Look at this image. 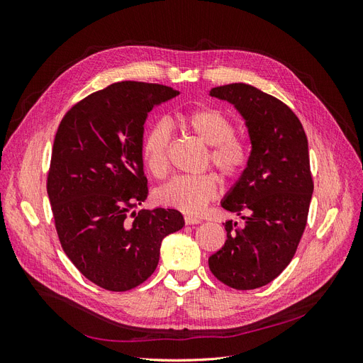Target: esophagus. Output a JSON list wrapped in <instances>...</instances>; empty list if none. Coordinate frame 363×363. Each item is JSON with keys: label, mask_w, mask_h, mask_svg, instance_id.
Returning a JSON list of instances; mask_svg holds the SVG:
<instances>
[{"label": "esophagus", "mask_w": 363, "mask_h": 363, "mask_svg": "<svg viewBox=\"0 0 363 363\" xmlns=\"http://www.w3.org/2000/svg\"><path fill=\"white\" fill-rule=\"evenodd\" d=\"M184 223L188 224V225H192V224H200V223H201V219L195 218V216H191V215H186V216H184Z\"/></svg>", "instance_id": "esophagus-1"}]
</instances>
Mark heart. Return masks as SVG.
Masks as SVG:
<instances>
[{"mask_svg":"<svg viewBox=\"0 0 363 363\" xmlns=\"http://www.w3.org/2000/svg\"><path fill=\"white\" fill-rule=\"evenodd\" d=\"M184 123L204 144L211 145V162L224 175H238L248 160V151L242 140L235 138V124L225 113L216 108H201L184 116ZM172 127L167 119H157L150 125L142 140V159L145 168L162 177L168 171V150ZM218 189L212 174H179L163 183L156 191V200L162 206L180 208L195 215L211 201Z\"/></svg>","mask_w":363,"mask_h":363,"instance_id":"heart-1","label":"heart"}]
</instances>
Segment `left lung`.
<instances>
[{
	"instance_id": "left-lung-1",
	"label": "left lung",
	"mask_w": 363,
	"mask_h": 363,
	"mask_svg": "<svg viewBox=\"0 0 363 363\" xmlns=\"http://www.w3.org/2000/svg\"><path fill=\"white\" fill-rule=\"evenodd\" d=\"M208 95L236 108L251 144L245 169L221 201L244 224L225 221L227 240L208 268L230 288L256 289L280 276L303 236L313 194L309 145L291 108L257 87L233 83Z\"/></svg>"
}]
</instances>
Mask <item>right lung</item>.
Instances as JSON below:
<instances>
[{"instance_id":"1","label":"right lung","mask_w":363,"mask_h":363,"mask_svg":"<svg viewBox=\"0 0 363 363\" xmlns=\"http://www.w3.org/2000/svg\"><path fill=\"white\" fill-rule=\"evenodd\" d=\"M179 94L163 84L113 83L77 103L54 138L47 192L62 248L107 291L144 283L157 268L162 240L184 225L175 208L135 211L148 195L144 124Z\"/></svg>"}]
</instances>
